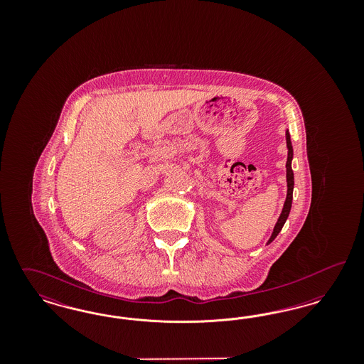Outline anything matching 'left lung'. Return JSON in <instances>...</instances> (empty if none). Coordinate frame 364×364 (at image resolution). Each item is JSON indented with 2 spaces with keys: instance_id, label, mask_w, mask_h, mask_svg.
Listing matches in <instances>:
<instances>
[{
  "instance_id": "obj_1",
  "label": "left lung",
  "mask_w": 364,
  "mask_h": 364,
  "mask_svg": "<svg viewBox=\"0 0 364 364\" xmlns=\"http://www.w3.org/2000/svg\"><path fill=\"white\" fill-rule=\"evenodd\" d=\"M285 136H287V147H288V159H287V186H288V191H287V199H285L284 208H282V211H281V214H279V217H278L277 224L274 226L273 233H272V236H270V239H269L267 244H270V242H273V240L277 237L278 233L281 232L282 226H284L285 221H287V218H288V215H289V211H291V208H292V199H294V171H292L294 147H292L291 135H289V132H288V131H287Z\"/></svg>"
}]
</instances>
